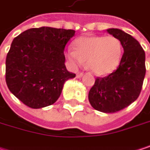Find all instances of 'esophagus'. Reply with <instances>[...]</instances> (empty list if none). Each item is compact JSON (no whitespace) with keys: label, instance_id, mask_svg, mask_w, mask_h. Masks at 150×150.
I'll use <instances>...</instances> for the list:
<instances>
[{"label":"esophagus","instance_id":"obj_1","mask_svg":"<svg viewBox=\"0 0 150 150\" xmlns=\"http://www.w3.org/2000/svg\"><path fill=\"white\" fill-rule=\"evenodd\" d=\"M82 76H83V73H80V72H79V73L76 74V77H77V78H81V77H82Z\"/></svg>","mask_w":150,"mask_h":150}]
</instances>
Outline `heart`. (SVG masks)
I'll use <instances>...</instances> for the list:
<instances>
[{
    "instance_id": "b5f03b06",
    "label": "heart",
    "mask_w": 150,
    "mask_h": 150,
    "mask_svg": "<svg viewBox=\"0 0 150 150\" xmlns=\"http://www.w3.org/2000/svg\"><path fill=\"white\" fill-rule=\"evenodd\" d=\"M73 48L65 51V56L70 64L77 68L86 64L88 69L97 75H107L118 67L122 55V46L115 36L83 35L77 38Z\"/></svg>"
}]
</instances>
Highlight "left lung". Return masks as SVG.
<instances>
[{
  "instance_id": "left-lung-1",
  "label": "left lung",
  "mask_w": 150,
  "mask_h": 150,
  "mask_svg": "<svg viewBox=\"0 0 150 150\" xmlns=\"http://www.w3.org/2000/svg\"><path fill=\"white\" fill-rule=\"evenodd\" d=\"M108 33L118 38L123 47L120 65L103 78H96L88 93L91 106L103 113H115L127 108L138 98L144 76L145 52L133 36L118 28Z\"/></svg>"
}]
</instances>
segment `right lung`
<instances>
[{
    "label": "right lung",
    "instance_id": "right-lung-1",
    "mask_svg": "<svg viewBox=\"0 0 150 150\" xmlns=\"http://www.w3.org/2000/svg\"><path fill=\"white\" fill-rule=\"evenodd\" d=\"M72 29L30 28L13 40L6 58V82L10 92L32 108L54 103L64 83L75 77L65 66L64 47Z\"/></svg>",
    "mask_w": 150,
    "mask_h": 150
}]
</instances>
